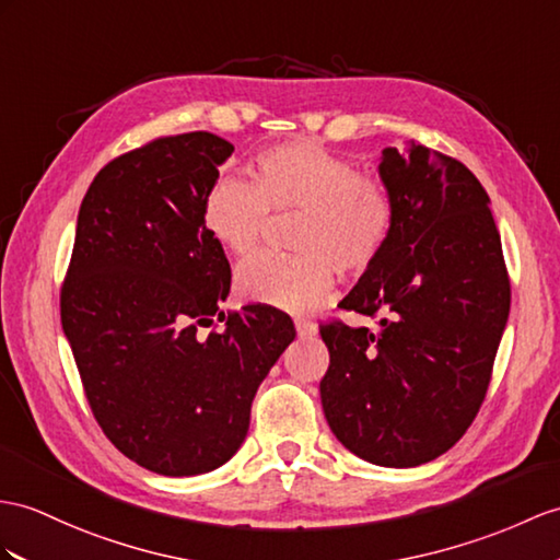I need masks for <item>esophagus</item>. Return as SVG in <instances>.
Masks as SVG:
<instances>
[{"mask_svg":"<svg viewBox=\"0 0 560 560\" xmlns=\"http://www.w3.org/2000/svg\"><path fill=\"white\" fill-rule=\"evenodd\" d=\"M294 325H296V335L302 337V339H311V337H316V335H318V325L313 323V320L299 318Z\"/></svg>","mask_w":560,"mask_h":560,"instance_id":"34e87169","label":"esophagus"}]
</instances>
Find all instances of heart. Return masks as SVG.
<instances>
[{
  "mask_svg": "<svg viewBox=\"0 0 560 560\" xmlns=\"http://www.w3.org/2000/svg\"><path fill=\"white\" fill-rule=\"evenodd\" d=\"M252 185L223 177L203 201V228L235 258L261 247L268 213H302L292 247L299 256H258L237 272L247 304L302 316L335 288V268L363 276L387 252L397 209L385 183L313 140L264 149Z\"/></svg>",
  "mask_w": 560,
  "mask_h": 560,
  "instance_id": "b5f03b06",
  "label": "heart"
}]
</instances>
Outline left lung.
Instances as JSON below:
<instances>
[{
    "label": "left lung",
    "mask_w": 560,
    "mask_h": 560,
    "mask_svg": "<svg viewBox=\"0 0 560 560\" xmlns=\"http://www.w3.org/2000/svg\"><path fill=\"white\" fill-rule=\"evenodd\" d=\"M377 171L397 225L339 308L380 327L320 325V401L351 454L413 468L448 452L480 411L511 282L489 197L460 161L411 140L387 147Z\"/></svg>",
    "instance_id": "obj_1"
}]
</instances>
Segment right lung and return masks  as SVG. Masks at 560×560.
Listing matches in <instances>:
<instances>
[{
	"label": "right lung",
	"instance_id": "1",
	"mask_svg": "<svg viewBox=\"0 0 560 560\" xmlns=\"http://www.w3.org/2000/svg\"><path fill=\"white\" fill-rule=\"evenodd\" d=\"M233 152L199 130L106 163L80 203L61 288L63 335L100 428L168 477L235 456L258 385L296 335L276 308L221 311L230 264L201 211ZM215 319L222 330L203 336Z\"/></svg>",
	"mask_w": 560,
	"mask_h": 560
}]
</instances>
